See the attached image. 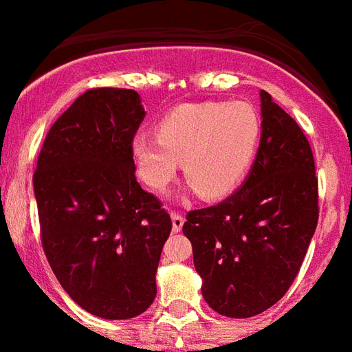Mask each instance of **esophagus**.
Instances as JSON below:
<instances>
[{"instance_id": "esophagus-1", "label": "esophagus", "mask_w": 352, "mask_h": 352, "mask_svg": "<svg viewBox=\"0 0 352 352\" xmlns=\"http://www.w3.org/2000/svg\"><path fill=\"white\" fill-rule=\"evenodd\" d=\"M170 218H173V230L174 232H178V230H182V227H184L185 223V218L179 212H170Z\"/></svg>"}]
</instances>
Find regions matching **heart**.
Masks as SVG:
<instances>
[{
	"label": "heart",
	"mask_w": 352,
	"mask_h": 352,
	"mask_svg": "<svg viewBox=\"0 0 352 352\" xmlns=\"http://www.w3.org/2000/svg\"><path fill=\"white\" fill-rule=\"evenodd\" d=\"M261 122L245 101L189 103L168 112L158 136H136L138 176L165 190L184 162L185 178L204 198H221L245 178L260 143Z\"/></svg>",
	"instance_id": "1"
}]
</instances>
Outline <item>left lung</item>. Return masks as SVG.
Masks as SVG:
<instances>
[{
    "instance_id": "obj_1",
    "label": "left lung",
    "mask_w": 352,
    "mask_h": 352,
    "mask_svg": "<svg viewBox=\"0 0 352 352\" xmlns=\"http://www.w3.org/2000/svg\"><path fill=\"white\" fill-rule=\"evenodd\" d=\"M261 138L251 173L223 201L187 212L201 294L216 313L251 318L294 282L318 223V176L307 138L260 92Z\"/></svg>"
}]
</instances>
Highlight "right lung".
<instances>
[{"instance_id": "right-lung-1", "label": "right lung", "mask_w": 352, "mask_h": 352, "mask_svg": "<svg viewBox=\"0 0 352 352\" xmlns=\"http://www.w3.org/2000/svg\"><path fill=\"white\" fill-rule=\"evenodd\" d=\"M143 116L136 91L83 92L50 127L34 170L45 256L67 294L105 320L151 307L173 229L136 179L132 140Z\"/></svg>"}]
</instances>
